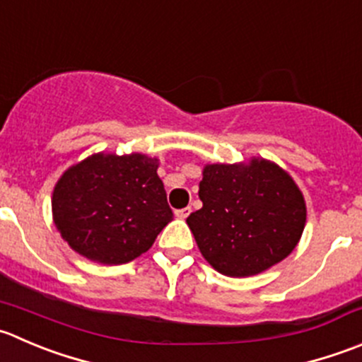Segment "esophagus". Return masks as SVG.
Segmentation results:
<instances>
[{
  "label": "esophagus",
  "instance_id": "esophagus-1",
  "mask_svg": "<svg viewBox=\"0 0 362 362\" xmlns=\"http://www.w3.org/2000/svg\"><path fill=\"white\" fill-rule=\"evenodd\" d=\"M191 214V206H185V209H180V210H175V216L178 217V219H185V217Z\"/></svg>",
  "mask_w": 362,
  "mask_h": 362
}]
</instances>
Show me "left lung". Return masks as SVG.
<instances>
[{
	"label": "left lung",
	"mask_w": 362,
	"mask_h": 362,
	"mask_svg": "<svg viewBox=\"0 0 362 362\" xmlns=\"http://www.w3.org/2000/svg\"><path fill=\"white\" fill-rule=\"evenodd\" d=\"M203 206L187 217L203 258L221 274L245 278L270 269L296 249L306 203L278 164H206L199 182Z\"/></svg>",
	"instance_id": "obj_1"
}]
</instances>
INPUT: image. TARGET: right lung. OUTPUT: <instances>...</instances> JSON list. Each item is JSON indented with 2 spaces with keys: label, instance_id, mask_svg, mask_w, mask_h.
I'll use <instances>...</instances> for the list:
<instances>
[{
  "label": "right lung",
  "instance_id": "1",
  "mask_svg": "<svg viewBox=\"0 0 362 362\" xmlns=\"http://www.w3.org/2000/svg\"><path fill=\"white\" fill-rule=\"evenodd\" d=\"M157 168L143 153H95L69 168L52 192V219L70 247L104 265L148 251L173 219Z\"/></svg>",
  "mask_w": 362,
  "mask_h": 362
}]
</instances>
